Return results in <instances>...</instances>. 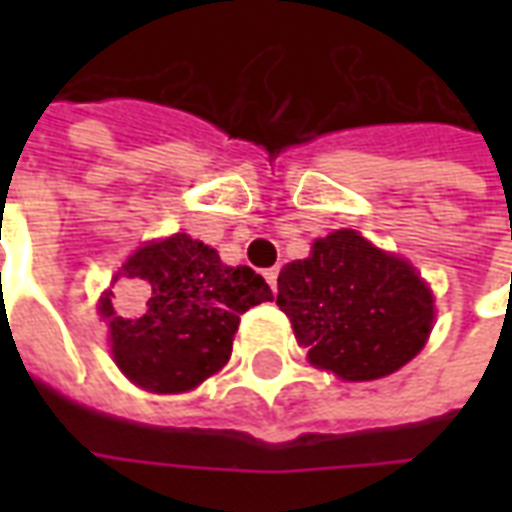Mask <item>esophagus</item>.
Here are the masks:
<instances>
[{
  "instance_id": "1",
  "label": "esophagus",
  "mask_w": 512,
  "mask_h": 512,
  "mask_svg": "<svg viewBox=\"0 0 512 512\" xmlns=\"http://www.w3.org/2000/svg\"><path fill=\"white\" fill-rule=\"evenodd\" d=\"M263 277H266V282L271 285V290L277 288V277H279V268H266L263 271Z\"/></svg>"
}]
</instances>
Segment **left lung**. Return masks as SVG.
Segmentation results:
<instances>
[{
    "instance_id": "8db88e82",
    "label": "left lung",
    "mask_w": 512,
    "mask_h": 512,
    "mask_svg": "<svg viewBox=\"0 0 512 512\" xmlns=\"http://www.w3.org/2000/svg\"><path fill=\"white\" fill-rule=\"evenodd\" d=\"M277 290L312 365L345 381L395 373L433 329V296L417 271L354 230L318 238L307 260L279 271Z\"/></svg>"
}]
</instances>
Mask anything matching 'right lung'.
Segmentation results:
<instances>
[{
    "label": "right lung",
    "mask_w": 512,
    "mask_h": 512,
    "mask_svg": "<svg viewBox=\"0 0 512 512\" xmlns=\"http://www.w3.org/2000/svg\"><path fill=\"white\" fill-rule=\"evenodd\" d=\"M101 299L117 367L150 392H186L213 376L233 351L249 307L271 301L266 279L249 266H224L216 249L186 233L147 244ZM134 300V311L115 308Z\"/></svg>",
    "instance_id": "1"
}]
</instances>
